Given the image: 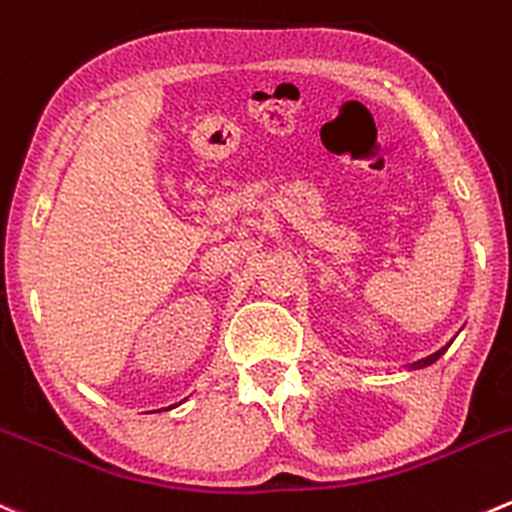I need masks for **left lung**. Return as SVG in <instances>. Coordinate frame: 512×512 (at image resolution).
<instances>
[{
	"label": "left lung",
	"mask_w": 512,
	"mask_h": 512,
	"mask_svg": "<svg viewBox=\"0 0 512 512\" xmlns=\"http://www.w3.org/2000/svg\"><path fill=\"white\" fill-rule=\"evenodd\" d=\"M445 350H448V345H445V347H443V350L433 352V355H430V357H425V360H418V362H415V365H413V367H428V365H433V362H435V360H438V357H440V355H443V352H445Z\"/></svg>",
	"instance_id": "1"
}]
</instances>
